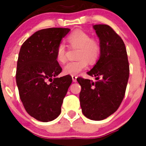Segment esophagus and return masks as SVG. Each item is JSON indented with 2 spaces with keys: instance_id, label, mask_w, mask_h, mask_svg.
<instances>
[{
  "instance_id": "esophagus-1",
  "label": "esophagus",
  "mask_w": 146,
  "mask_h": 146,
  "mask_svg": "<svg viewBox=\"0 0 146 146\" xmlns=\"http://www.w3.org/2000/svg\"><path fill=\"white\" fill-rule=\"evenodd\" d=\"M72 79H73V82H76V81H77V76H74V75H73V76H72Z\"/></svg>"
}]
</instances>
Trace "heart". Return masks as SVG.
<instances>
[{
    "instance_id": "1",
    "label": "heart",
    "mask_w": 146,
    "mask_h": 146,
    "mask_svg": "<svg viewBox=\"0 0 146 146\" xmlns=\"http://www.w3.org/2000/svg\"><path fill=\"white\" fill-rule=\"evenodd\" d=\"M67 42L71 48H78L76 61H69L64 67V73L77 75L88 67V62L95 64L101 54V44L98 40L92 37L90 34L82 30L74 31L67 36ZM67 50L64 44L59 43L55 51L56 59L64 64L66 61Z\"/></svg>"
}]
</instances>
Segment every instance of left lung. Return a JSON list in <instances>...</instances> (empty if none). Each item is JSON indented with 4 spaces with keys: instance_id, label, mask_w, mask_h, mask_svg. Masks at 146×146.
Segmentation results:
<instances>
[{
    "instance_id": "8db88e82",
    "label": "left lung",
    "mask_w": 146,
    "mask_h": 146,
    "mask_svg": "<svg viewBox=\"0 0 146 146\" xmlns=\"http://www.w3.org/2000/svg\"><path fill=\"white\" fill-rule=\"evenodd\" d=\"M100 38L101 54L88 74L93 81L78 78L80 102L87 118L100 121L115 112L124 98L129 77V64L123 41L110 26H93Z\"/></svg>"
}]
</instances>
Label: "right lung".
Listing matches in <instances>:
<instances>
[{
	"instance_id": "add662e5",
	"label": "right lung",
	"mask_w": 146,
	"mask_h": 146,
	"mask_svg": "<svg viewBox=\"0 0 146 146\" xmlns=\"http://www.w3.org/2000/svg\"><path fill=\"white\" fill-rule=\"evenodd\" d=\"M68 28L41 29L29 37L19 52L16 82L26 111L36 120L48 122L58 117L72 82L70 76L57 78L62 71L55 51Z\"/></svg>"
}]
</instances>
